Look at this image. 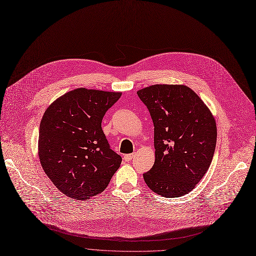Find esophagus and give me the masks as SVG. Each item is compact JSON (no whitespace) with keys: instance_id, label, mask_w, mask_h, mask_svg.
I'll return each instance as SVG.
<instances>
[{"instance_id":"34e87169","label":"esophagus","mask_w":256,"mask_h":256,"mask_svg":"<svg viewBox=\"0 0 256 256\" xmlns=\"http://www.w3.org/2000/svg\"><path fill=\"white\" fill-rule=\"evenodd\" d=\"M134 158V154H124V160H126V162H130V160H132V158Z\"/></svg>"}]
</instances>
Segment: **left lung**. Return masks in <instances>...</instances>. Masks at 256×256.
Wrapping results in <instances>:
<instances>
[{"mask_svg":"<svg viewBox=\"0 0 256 256\" xmlns=\"http://www.w3.org/2000/svg\"><path fill=\"white\" fill-rule=\"evenodd\" d=\"M154 126L156 160L143 174L154 193L168 198L191 192L204 176L217 141L206 104L184 85H152L137 91Z\"/></svg>","mask_w":256,"mask_h":256,"instance_id":"8db88e82","label":"left lung"}]
</instances>
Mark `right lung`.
I'll return each instance as SVG.
<instances>
[{"instance_id":"obj_1","label":"right lung","mask_w":256,"mask_h":256,"mask_svg":"<svg viewBox=\"0 0 256 256\" xmlns=\"http://www.w3.org/2000/svg\"><path fill=\"white\" fill-rule=\"evenodd\" d=\"M121 92L78 88L46 110L39 126L40 164L57 189L74 199L100 194L120 167L102 128Z\"/></svg>"}]
</instances>
